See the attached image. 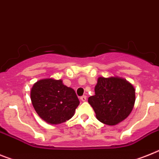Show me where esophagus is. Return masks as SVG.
<instances>
[{
	"instance_id": "34e87169",
	"label": "esophagus",
	"mask_w": 159,
	"mask_h": 159,
	"mask_svg": "<svg viewBox=\"0 0 159 159\" xmlns=\"http://www.w3.org/2000/svg\"><path fill=\"white\" fill-rule=\"evenodd\" d=\"M80 100H82V101H86L87 100V96H83L80 97Z\"/></svg>"
}]
</instances>
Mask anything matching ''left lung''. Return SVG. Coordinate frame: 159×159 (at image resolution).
<instances>
[{"label":"left lung","instance_id":"left-lung-1","mask_svg":"<svg viewBox=\"0 0 159 159\" xmlns=\"http://www.w3.org/2000/svg\"><path fill=\"white\" fill-rule=\"evenodd\" d=\"M89 103L96 118L108 125H115L128 117L135 103V89L125 79L100 76L95 87V95Z\"/></svg>","mask_w":159,"mask_h":159}]
</instances>
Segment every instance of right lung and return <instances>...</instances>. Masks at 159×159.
Here are the masks:
<instances>
[{
    "mask_svg": "<svg viewBox=\"0 0 159 159\" xmlns=\"http://www.w3.org/2000/svg\"><path fill=\"white\" fill-rule=\"evenodd\" d=\"M31 102L41 118L51 125H59L74 116L80 100L75 92L62 80L43 79L30 91Z\"/></svg>",
    "mask_w": 159,
    "mask_h": 159,
    "instance_id": "add662e5",
    "label": "right lung"
}]
</instances>
